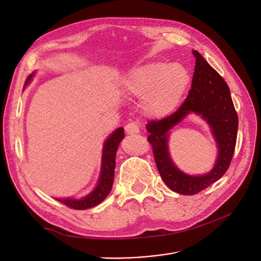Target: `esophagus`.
<instances>
[{
	"mask_svg": "<svg viewBox=\"0 0 261 261\" xmlns=\"http://www.w3.org/2000/svg\"><path fill=\"white\" fill-rule=\"evenodd\" d=\"M125 130H126L127 134H129V135H134V134H138L140 132V128L135 122L127 123L126 127H125Z\"/></svg>",
	"mask_w": 261,
	"mask_h": 261,
	"instance_id": "esophagus-1",
	"label": "esophagus"
}]
</instances>
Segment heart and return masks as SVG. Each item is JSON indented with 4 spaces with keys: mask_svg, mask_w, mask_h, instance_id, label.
Instances as JSON below:
<instances>
[{
    "mask_svg": "<svg viewBox=\"0 0 261 261\" xmlns=\"http://www.w3.org/2000/svg\"><path fill=\"white\" fill-rule=\"evenodd\" d=\"M190 76L183 65L154 61L135 67L125 78V90L145 97L149 114L162 117L179 106L189 86Z\"/></svg>",
    "mask_w": 261,
    "mask_h": 261,
    "instance_id": "1",
    "label": "heart"
}]
</instances>
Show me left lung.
Instances as JSON below:
<instances>
[{
	"label": "left lung",
	"mask_w": 261,
	"mask_h": 261,
	"mask_svg": "<svg viewBox=\"0 0 261 261\" xmlns=\"http://www.w3.org/2000/svg\"><path fill=\"white\" fill-rule=\"evenodd\" d=\"M196 58L191 89L185 101L176 111L146 125L149 132L158 170L165 184L175 193L193 196L217 182L229 167L235 151L238 115L224 79L208 64L202 55L193 50ZM190 113L200 115L211 127L217 143L218 155L213 169L201 176H189L174 165L169 155V131Z\"/></svg>",
	"instance_id": "obj_1"
}]
</instances>
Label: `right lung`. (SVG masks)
Listing matches in <instances>:
<instances>
[{"instance_id":"1","label":"right lung","mask_w":261,"mask_h":261,"mask_svg":"<svg viewBox=\"0 0 261 261\" xmlns=\"http://www.w3.org/2000/svg\"><path fill=\"white\" fill-rule=\"evenodd\" d=\"M35 73L31 74L25 81V86L29 84L34 77ZM125 138V131L122 127L117 128L109 138L106 140L102 148L101 155V169L98 183L92 193L81 199H56L57 201L65 204L66 206L73 210H88L96 206L101 203L112 189L114 181V169H115V155L120 141Z\"/></svg>"}]
</instances>
